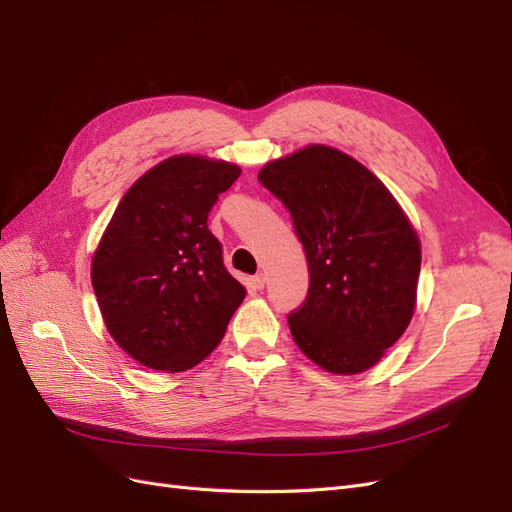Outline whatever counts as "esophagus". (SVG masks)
Wrapping results in <instances>:
<instances>
[{
    "label": "esophagus",
    "instance_id": "obj_1",
    "mask_svg": "<svg viewBox=\"0 0 512 512\" xmlns=\"http://www.w3.org/2000/svg\"><path fill=\"white\" fill-rule=\"evenodd\" d=\"M252 286H254L256 290H262V288H265V275H262V273L254 275V277H252Z\"/></svg>",
    "mask_w": 512,
    "mask_h": 512
}]
</instances>
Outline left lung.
Instances as JSON below:
<instances>
[{
  "mask_svg": "<svg viewBox=\"0 0 512 512\" xmlns=\"http://www.w3.org/2000/svg\"><path fill=\"white\" fill-rule=\"evenodd\" d=\"M258 181L290 211L309 288L288 314L294 342L331 374L376 365L414 314L421 243L393 194L327 145L269 162Z\"/></svg>",
  "mask_w": 512,
  "mask_h": 512,
  "instance_id": "1",
  "label": "left lung"
}]
</instances>
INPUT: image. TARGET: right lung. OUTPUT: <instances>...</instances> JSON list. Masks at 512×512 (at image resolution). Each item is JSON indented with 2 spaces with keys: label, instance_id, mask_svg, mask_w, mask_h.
<instances>
[{
  "label": "right lung",
  "instance_id": "right-lung-1",
  "mask_svg": "<svg viewBox=\"0 0 512 512\" xmlns=\"http://www.w3.org/2000/svg\"><path fill=\"white\" fill-rule=\"evenodd\" d=\"M241 168L173 156L123 194L91 262L108 333L134 361L190 369L222 342L245 288L222 260L207 218Z\"/></svg>",
  "mask_w": 512,
  "mask_h": 512
}]
</instances>
